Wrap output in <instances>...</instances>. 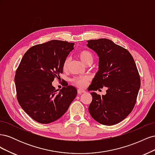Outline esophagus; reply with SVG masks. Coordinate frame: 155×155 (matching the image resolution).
Returning a JSON list of instances; mask_svg holds the SVG:
<instances>
[{
	"label": "esophagus",
	"instance_id": "34e87169",
	"mask_svg": "<svg viewBox=\"0 0 155 155\" xmlns=\"http://www.w3.org/2000/svg\"><path fill=\"white\" fill-rule=\"evenodd\" d=\"M83 92H85V91L83 90V89L79 88L78 90V93L79 94H82V93H83Z\"/></svg>",
	"mask_w": 155,
	"mask_h": 155
}]
</instances>
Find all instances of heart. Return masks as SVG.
<instances>
[{"label": "heart", "instance_id": "heart-1", "mask_svg": "<svg viewBox=\"0 0 155 155\" xmlns=\"http://www.w3.org/2000/svg\"><path fill=\"white\" fill-rule=\"evenodd\" d=\"M79 58H80L81 61L85 64H87L88 63H92L93 61V54L91 51L87 50H81L78 53ZM70 59L69 57H67L65 60L64 61L63 63V69L67 70L68 68V66L70 63ZM90 78L88 76H79V77H75L72 79V82L76 85V86L79 87H83L86 85V83L89 81Z\"/></svg>", "mask_w": 155, "mask_h": 155}]
</instances>
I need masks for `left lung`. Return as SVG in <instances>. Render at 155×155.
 Here are the masks:
<instances>
[{
  "label": "left lung",
  "instance_id": "8db88e82",
  "mask_svg": "<svg viewBox=\"0 0 155 155\" xmlns=\"http://www.w3.org/2000/svg\"><path fill=\"white\" fill-rule=\"evenodd\" d=\"M87 42V46L99 57V70L88 91L107 88L105 95L91 93L89 112L101 124L115 125L130 113L137 102L140 87L137 65L127 50L111 40L103 38Z\"/></svg>",
  "mask_w": 155,
  "mask_h": 155
}]
</instances>
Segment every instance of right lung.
Returning <instances> with one entry per match:
<instances>
[{"instance_id": "add662e5", "label": "right lung", "mask_w": 155, "mask_h": 155, "mask_svg": "<svg viewBox=\"0 0 155 155\" xmlns=\"http://www.w3.org/2000/svg\"><path fill=\"white\" fill-rule=\"evenodd\" d=\"M74 43L51 40L32 46L23 55L16 70L17 97L22 109L40 124L60 118L77 95L71 85L55 90L52 83L63 73L64 61Z\"/></svg>"}]
</instances>
